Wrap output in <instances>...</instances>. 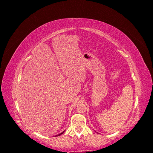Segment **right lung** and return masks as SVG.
I'll list each match as a JSON object with an SVG mask.
<instances>
[{
    "mask_svg": "<svg viewBox=\"0 0 153 153\" xmlns=\"http://www.w3.org/2000/svg\"><path fill=\"white\" fill-rule=\"evenodd\" d=\"M64 131H62V133H60V134H57V135H56V136H60V135H61V134H62V133H64Z\"/></svg>",
    "mask_w": 153,
    "mask_h": 153,
    "instance_id": "add662e5",
    "label": "right lung"
}]
</instances>
